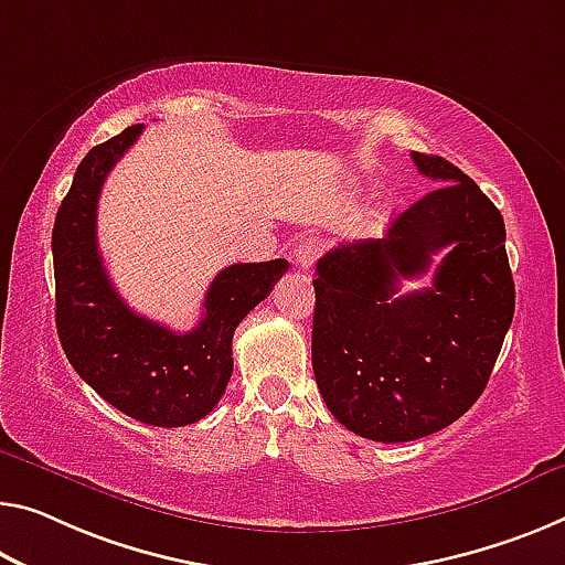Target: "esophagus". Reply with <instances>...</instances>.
<instances>
[{
	"instance_id": "esophagus-1",
	"label": "esophagus",
	"mask_w": 565,
	"mask_h": 565,
	"mask_svg": "<svg viewBox=\"0 0 565 565\" xmlns=\"http://www.w3.org/2000/svg\"><path fill=\"white\" fill-rule=\"evenodd\" d=\"M318 253H320V242L318 239L300 242V247L295 249V263H298V267H302V270H308V267L316 263Z\"/></svg>"
}]
</instances>
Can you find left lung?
<instances>
[{
	"label": "left lung",
	"mask_w": 565,
	"mask_h": 565,
	"mask_svg": "<svg viewBox=\"0 0 565 565\" xmlns=\"http://www.w3.org/2000/svg\"><path fill=\"white\" fill-rule=\"evenodd\" d=\"M439 181L384 239L338 245L316 265L312 373L345 429L412 441L449 427L488 386L515 312L505 222L482 189L441 156L412 153ZM446 257L431 289L397 282Z\"/></svg>",
	"instance_id": "left-lung-1"
}]
</instances>
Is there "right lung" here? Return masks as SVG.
<instances>
[{"label":"right lung","instance_id":"add662e5","mask_svg":"<svg viewBox=\"0 0 565 565\" xmlns=\"http://www.w3.org/2000/svg\"><path fill=\"white\" fill-rule=\"evenodd\" d=\"M141 131L143 124L128 126L90 149L60 204L52 227L55 323L77 376L110 406L151 427H186L222 398L232 376L234 328L270 295L288 259L224 267L189 333H173L128 308L103 267L95 214L108 171Z\"/></svg>","mask_w":565,"mask_h":565}]
</instances>
